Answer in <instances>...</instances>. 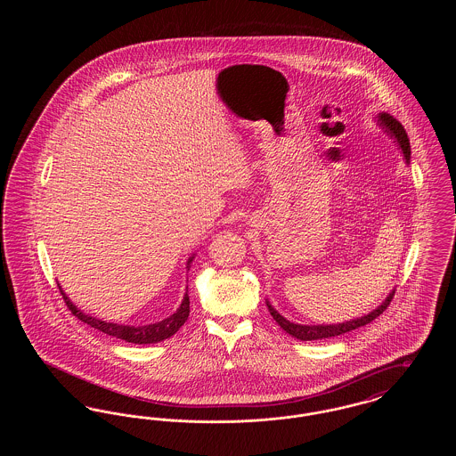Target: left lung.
Instances as JSON below:
<instances>
[{"label": "left lung", "instance_id": "8db88e82", "mask_svg": "<svg viewBox=\"0 0 456 456\" xmlns=\"http://www.w3.org/2000/svg\"><path fill=\"white\" fill-rule=\"evenodd\" d=\"M379 121L383 126H387V130H390L391 134L398 140L403 155H405V160L409 162L411 160V142H409V136H407V131L402 126L400 121H396L390 114H381L379 116ZM391 299H393V292L387 297V301L381 304L378 309H374L372 313H369L368 316H362V318H357V320H352V322H346V323H340V325H296V323H290L287 322L283 316H281L270 304L268 305V311L270 314L273 316V320L281 325L282 330H285L289 335H292L294 338L297 340H323V338H331V337H338V335H344L347 331H352L355 328H361V326L368 325L372 320H376L379 314H383V311L390 305Z\"/></svg>", "mask_w": 456, "mask_h": 456}]
</instances>
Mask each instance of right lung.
Masks as SVG:
<instances>
[{
  "mask_svg": "<svg viewBox=\"0 0 456 456\" xmlns=\"http://www.w3.org/2000/svg\"><path fill=\"white\" fill-rule=\"evenodd\" d=\"M190 261H193V258ZM190 261H188V263H190ZM61 294H63V290H61ZM63 297H65L68 309H69L80 322L87 323V325L95 328V330H99V331H102V333H106V335L116 337V338L125 340V342H130V344H155V342H162V340L173 337L174 333H175L181 326L184 325V322H186L188 316H190V297H188V294L184 296V299H183V303H181V307L174 313L173 316H169V318H166V320H162V322H159V323L147 326H125L101 322V320H97V318H92V316H87V314L80 313V311L71 304V301L66 297L65 294H63Z\"/></svg>",
  "mask_w": 456,
  "mask_h": 456,
  "instance_id": "add662e5",
  "label": "right lung"
}]
</instances>
